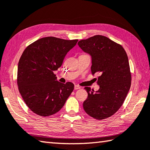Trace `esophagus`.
I'll return each mask as SVG.
<instances>
[{
    "label": "esophagus",
    "instance_id": "obj_1",
    "mask_svg": "<svg viewBox=\"0 0 150 150\" xmlns=\"http://www.w3.org/2000/svg\"><path fill=\"white\" fill-rule=\"evenodd\" d=\"M74 88H75V90H78V89H80L81 87H79V86H78V85H75Z\"/></svg>",
    "mask_w": 150,
    "mask_h": 150
}]
</instances>
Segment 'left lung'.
I'll use <instances>...</instances> for the list:
<instances>
[{"instance_id": "8db88e82", "label": "left lung", "mask_w": 150, "mask_h": 150, "mask_svg": "<svg viewBox=\"0 0 150 150\" xmlns=\"http://www.w3.org/2000/svg\"><path fill=\"white\" fill-rule=\"evenodd\" d=\"M78 45L91 56L93 75L98 73L95 92L85 87L88 93L83 103L86 113L97 120L107 118L122 105L131 86V73L128 55L121 45L108 38L96 35L80 40Z\"/></svg>"}]
</instances>
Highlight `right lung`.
Masks as SVG:
<instances>
[{"mask_svg":"<svg viewBox=\"0 0 150 150\" xmlns=\"http://www.w3.org/2000/svg\"><path fill=\"white\" fill-rule=\"evenodd\" d=\"M77 42L45 37L29 45L22 53L18 65L17 84L24 101L33 112L51 116L65 105L74 85L59 82L54 73Z\"/></svg>","mask_w":150,"mask_h":150,"instance_id":"1","label":"right lung"}]
</instances>
